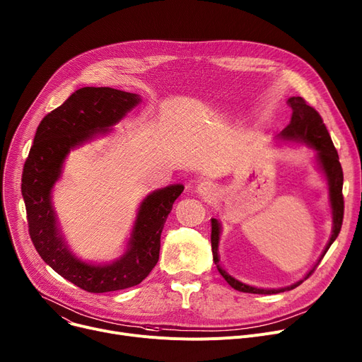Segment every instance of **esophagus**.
<instances>
[{
  "label": "esophagus",
  "instance_id": "1",
  "mask_svg": "<svg viewBox=\"0 0 362 362\" xmlns=\"http://www.w3.org/2000/svg\"><path fill=\"white\" fill-rule=\"evenodd\" d=\"M215 192H216V189H215L214 183H211V182H201L198 185V194H201L206 199L212 198L215 195Z\"/></svg>",
  "mask_w": 362,
  "mask_h": 362
}]
</instances>
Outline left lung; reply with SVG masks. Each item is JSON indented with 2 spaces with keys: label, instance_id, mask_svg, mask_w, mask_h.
Returning <instances> with one entry per match:
<instances>
[{
  "label": "left lung",
  "instance_id": "8db88e82",
  "mask_svg": "<svg viewBox=\"0 0 362 362\" xmlns=\"http://www.w3.org/2000/svg\"><path fill=\"white\" fill-rule=\"evenodd\" d=\"M288 105L293 109L291 122L286 125L278 135L282 141H294V142H304L308 147L315 148L317 151V163L325 173L329 185V197H330V206H332V215H333V227H332V235L329 243L326 245L320 259L315 264L305 278H308L313 272H315L316 267L332 246V243L341 233L342 221H344V195H342V186H344V172L342 165L339 163V156L336 151L332 138L326 129V125L323 124V119L319 115V112L311 107L303 98H290L288 99ZM211 246H212V255L214 262L216 264V269L223 275V278L234 288L237 291L242 293H250V294H278L284 291L294 290L304 279L290 285L285 288H278V290H267V288H256L247 284L240 282L234 276H231L220 264V256H218V242H220V234H221V224L216 218L211 220Z\"/></svg>",
  "mask_w": 362,
  "mask_h": 362
}]
</instances>
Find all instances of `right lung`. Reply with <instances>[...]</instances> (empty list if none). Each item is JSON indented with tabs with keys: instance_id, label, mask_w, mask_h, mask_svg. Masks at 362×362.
<instances>
[{
	"instance_id": "add662e5",
	"label": "right lung",
	"mask_w": 362,
	"mask_h": 362,
	"mask_svg": "<svg viewBox=\"0 0 362 362\" xmlns=\"http://www.w3.org/2000/svg\"><path fill=\"white\" fill-rule=\"evenodd\" d=\"M139 102L138 94L110 87L78 88L42 119L23 167L21 195L37 253L55 272L88 293L125 290L148 276L158 262L164 223L185 189L183 185H170L144 199L124 256L109 264L83 262L64 243L51 194L61 177L65 157L71 148L112 131L109 127Z\"/></svg>"
}]
</instances>
